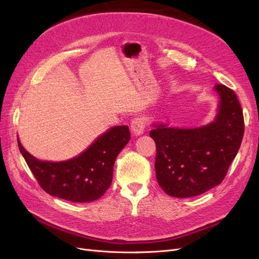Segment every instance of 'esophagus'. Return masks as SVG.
<instances>
[{
  "mask_svg": "<svg viewBox=\"0 0 259 259\" xmlns=\"http://www.w3.org/2000/svg\"><path fill=\"white\" fill-rule=\"evenodd\" d=\"M145 127H146V120L143 116L135 117V119L131 123V130L133 132V134L136 136L142 135L145 132Z\"/></svg>",
  "mask_w": 259,
  "mask_h": 259,
  "instance_id": "1",
  "label": "esophagus"
}]
</instances>
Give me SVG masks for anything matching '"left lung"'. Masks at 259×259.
<instances>
[{
    "instance_id": "obj_1",
    "label": "left lung",
    "mask_w": 259,
    "mask_h": 259,
    "mask_svg": "<svg viewBox=\"0 0 259 259\" xmlns=\"http://www.w3.org/2000/svg\"><path fill=\"white\" fill-rule=\"evenodd\" d=\"M221 103L216 120L192 130L154 125L155 175L166 194L175 198L199 195L221 184L239 151L244 117L231 89L216 84Z\"/></svg>"
}]
</instances>
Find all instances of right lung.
Returning <instances> with one entry per match:
<instances>
[{"instance_id": "add662e5", "label": "right lung", "mask_w": 259, "mask_h": 259, "mask_svg": "<svg viewBox=\"0 0 259 259\" xmlns=\"http://www.w3.org/2000/svg\"><path fill=\"white\" fill-rule=\"evenodd\" d=\"M131 138L128 126H115L101 135L89 149L65 162H45L19 150L42 189L71 202H91L103 197L112 183L117 154Z\"/></svg>"}]
</instances>
